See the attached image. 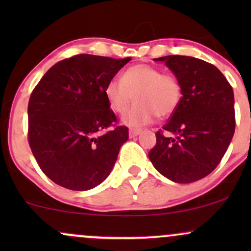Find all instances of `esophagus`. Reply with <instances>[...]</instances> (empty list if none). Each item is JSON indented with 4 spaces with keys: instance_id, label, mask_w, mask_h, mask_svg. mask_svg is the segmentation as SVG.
Listing matches in <instances>:
<instances>
[{
    "instance_id": "obj_1",
    "label": "esophagus",
    "mask_w": 251,
    "mask_h": 251,
    "mask_svg": "<svg viewBox=\"0 0 251 251\" xmlns=\"http://www.w3.org/2000/svg\"><path fill=\"white\" fill-rule=\"evenodd\" d=\"M140 132H142V129H140V128H129L128 134H129V137L133 138V137H137V135L139 134Z\"/></svg>"
}]
</instances>
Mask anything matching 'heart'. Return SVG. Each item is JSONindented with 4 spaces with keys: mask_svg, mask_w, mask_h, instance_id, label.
<instances>
[{
    "mask_svg": "<svg viewBox=\"0 0 251 251\" xmlns=\"http://www.w3.org/2000/svg\"><path fill=\"white\" fill-rule=\"evenodd\" d=\"M109 108L118 114L127 111L132 101H137L123 118L132 127L146 125L154 117L166 118L175 113L181 101L183 87L177 76L163 73L160 68L148 63H138L123 73L122 80L112 79L103 89Z\"/></svg>",
    "mask_w": 251,
    "mask_h": 251,
    "instance_id": "1",
    "label": "heart"
}]
</instances>
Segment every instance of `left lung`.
<instances>
[{
	"label": "left lung",
	"instance_id": "left-lung-1",
	"mask_svg": "<svg viewBox=\"0 0 251 251\" xmlns=\"http://www.w3.org/2000/svg\"><path fill=\"white\" fill-rule=\"evenodd\" d=\"M163 61L179 79L181 101L155 133L149 158L176 183L206 177L226 154L235 132L234 92L217 67L191 56L169 55Z\"/></svg>",
	"mask_w": 251,
	"mask_h": 251
}]
</instances>
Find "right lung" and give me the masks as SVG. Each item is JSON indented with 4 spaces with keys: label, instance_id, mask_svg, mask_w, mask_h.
I'll list each match as a JSON object with an SVG mask.
<instances>
[{
    "label": "right lung",
    "instance_id": "add662e5",
    "mask_svg": "<svg viewBox=\"0 0 251 251\" xmlns=\"http://www.w3.org/2000/svg\"><path fill=\"white\" fill-rule=\"evenodd\" d=\"M131 57L77 54L47 71L28 103V142L42 172L85 191L108 177L128 128L118 125L103 89Z\"/></svg>",
    "mask_w": 251,
    "mask_h": 251
}]
</instances>
